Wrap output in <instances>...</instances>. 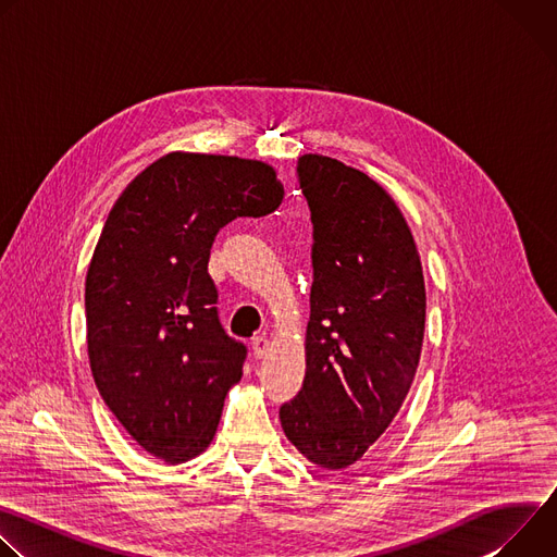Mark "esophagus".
Returning <instances> with one entry per match:
<instances>
[{
    "instance_id": "obj_1",
    "label": "esophagus",
    "mask_w": 557,
    "mask_h": 557,
    "mask_svg": "<svg viewBox=\"0 0 557 557\" xmlns=\"http://www.w3.org/2000/svg\"><path fill=\"white\" fill-rule=\"evenodd\" d=\"M251 348H253V355L262 359V357H267V352H269V348H271V342H269L264 335H258V337H253Z\"/></svg>"
}]
</instances>
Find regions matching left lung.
<instances>
[{"label":"left lung","instance_id":"obj_1","mask_svg":"<svg viewBox=\"0 0 557 557\" xmlns=\"http://www.w3.org/2000/svg\"><path fill=\"white\" fill-rule=\"evenodd\" d=\"M312 220L306 376L280 408L286 438L312 465L357 462L401 410L425 333V280L392 196L337 158L297 161Z\"/></svg>","mask_w":557,"mask_h":557}]
</instances>
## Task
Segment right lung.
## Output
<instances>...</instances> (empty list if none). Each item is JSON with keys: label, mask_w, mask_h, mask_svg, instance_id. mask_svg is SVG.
I'll list each match as a JSON object with an SVG mask.
<instances>
[{"label": "right lung", "mask_w": 557, "mask_h": 557, "mask_svg": "<svg viewBox=\"0 0 557 557\" xmlns=\"http://www.w3.org/2000/svg\"><path fill=\"white\" fill-rule=\"evenodd\" d=\"M282 198L262 161L172 151L125 187L106 220L86 277L90 368L106 406L156 458L202 454L243 379L247 348L220 326L207 273L215 233Z\"/></svg>", "instance_id": "add662e5"}]
</instances>
